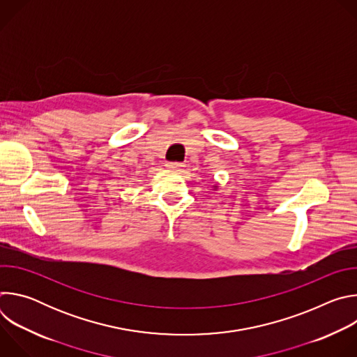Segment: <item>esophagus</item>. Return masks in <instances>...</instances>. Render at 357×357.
<instances>
[{"mask_svg":"<svg viewBox=\"0 0 357 357\" xmlns=\"http://www.w3.org/2000/svg\"><path fill=\"white\" fill-rule=\"evenodd\" d=\"M167 167H168L169 169H172V171H181L182 167H183V164H182V162H168Z\"/></svg>","mask_w":357,"mask_h":357,"instance_id":"obj_1","label":"esophagus"}]
</instances>
